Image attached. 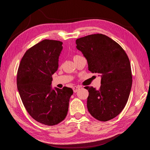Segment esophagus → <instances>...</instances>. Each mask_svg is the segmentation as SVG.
<instances>
[{
  "label": "esophagus",
  "mask_w": 150,
  "mask_h": 150,
  "mask_svg": "<svg viewBox=\"0 0 150 150\" xmlns=\"http://www.w3.org/2000/svg\"><path fill=\"white\" fill-rule=\"evenodd\" d=\"M72 89H73L74 93H76L78 92V91L79 89V87H78V86H74V87L72 88Z\"/></svg>",
  "instance_id": "obj_1"
}]
</instances>
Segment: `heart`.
Instances as JSON below:
<instances>
[{
  "label": "heart",
  "mask_w": 150,
  "mask_h": 150,
  "mask_svg": "<svg viewBox=\"0 0 150 150\" xmlns=\"http://www.w3.org/2000/svg\"><path fill=\"white\" fill-rule=\"evenodd\" d=\"M77 56H74V58H75V57H77ZM74 58H73V59H74Z\"/></svg>",
  "instance_id": "heart-1"
}]
</instances>
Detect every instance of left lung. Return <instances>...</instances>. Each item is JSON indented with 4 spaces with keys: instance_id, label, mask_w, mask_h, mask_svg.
Listing matches in <instances>:
<instances>
[{
    "instance_id": "obj_1",
    "label": "left lung",
    "mask_w": 150,
    "mask_h": 150,
    "mask_svg": "<svg viewBox=\"0 0 150 150\" xmlns=\"http://www.w3.org/2000/svg\"><path fill=\"white\" fill-rule=\"evenodd\" d=\"M76 44L88 61L89 71L100 74L101 78L99 89L84 88L89 91L88 111L99 121L112 120L123 110L129 98L132 86L129 58L118 44L101 34L81 38Z\"/></svg>"
}]
</instances>
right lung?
I'll list each match as a JSON object with an SVG mask.
<instances>
[{
    "label": "right lung",
    "instance_id": "1",
    "mask_svg": "<svg viewBox=\"0 0 150 150\" xmlns=\"http://www.w3.org/2000/svg\"><path fill=\"white\" fill-rule=\"evenodd\" d=\"M62 42L45 39L25 52L17 71V86L22 101L30 116L48 126L65 119L70 88H52V76L58 69Z\"/></svg>",
    "mask_w": 150,
    "mask_h": 150
}]
</instances>
